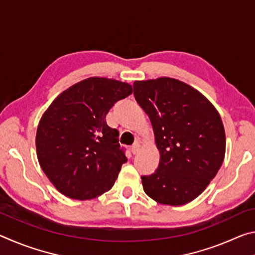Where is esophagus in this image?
<instances>
[{
  "instance_id": "esophagus-1",
  "label": "esophagus",
  "mask_w": 255,
  "mask_h": 255,
  "mask_svg": "<svg viewBox=\"0 0 255 255\" xmlns=\"http://www.w3.org/2000/svg\"><path fill=\"white\" fill-rule=\"evenodd\" d=\"M139 147H140V145H139V143H138V141H136V143H133L132 146H131V153L132 154H137L138 150H139Z\"/></svg>"
}]
</instances>
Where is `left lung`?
I'll list each match as a JSON object with an SVG mask.
<instances>
[{
  "mask_svg": "<svg viewBox=\"0 0 255 255\" xmlns=\"http://www.w3.org/2000/svg\"><path fill=\"white\" fill-rule=\"evenodd\" d=\"M133 96L149 117L159 150L157 169L141 176L145 193L162 205L188 204L225 157L221 116L199 91L171 77L133 82Z\"/></svg>",
  "mask_w": 255,
  "mask_h": 255,
  "instance_id": "8db88e82",
  "label": "left lung"
}]
</instances>
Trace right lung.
I'll list each match as a JSON object with an SVG mask.
<instances>
[{
	"label": "right lung",
	"instance_id": "1",
	"mask_svg": "<svg viewBox=\"0 0 255 255\" xmlns=\"http://www.w3.org/2000/svg\"><path fill=\"white\" fill-rule=\"evenodd\" d=\"M131 93V85L125 82L90 77L60 93L42 115L37 157L64 196L93 199L115 184L127 157L119 145V131L108 126L106 116Z\"/></svg>",
	"mask_w": 255,
	"mask_h": 255
}]
</instances>
